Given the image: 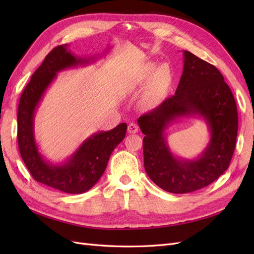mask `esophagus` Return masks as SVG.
<instances>
[{"instance_id":"34e87169","label":"esophagus","mask_w":254,"mask_h":254,"mask_svg":"<svg viewBox=\"0 0 254 254\" xmlns=\"http://www.w3.org/2000/svg\"><path fill=\"white\" fill-rule=\"evenodd\" d=\"M137 131H139V126L134 124V123H130V124L128 125V132L129 133H136Z\"/></svg>"}]
</instances>
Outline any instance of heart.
<instances>
[{"label": "heart", "mask_w": 254, "mask_h": 254, "mask_svg": "<svg viewBox=\"0 0 254 254\" xmlns=\"http://www.w3.org/2000/svg\"><path fill=\"white\" fill-rule=\"evenodd\" d=\"M173 82L174 73L170 64L158 65L156 63H147L130 79V88L137 90L146 86L141 97V105L145 109L152 110L165 102Z\"/></svg>", "instance_id": "obj_1"}]
</instances>
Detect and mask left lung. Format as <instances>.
Returning a JSON list of instances; mask_svg holds the SVG:
<instances>
[{
	"instance_id": "8db88e82",
	"label": "left lung",
	"mask_w": 254,
	"mask_h": 254,
	"mask_svg": "<svg viewBox=\"0 0 254 254\" xmlns=\"http://www.w3.org/2000/svg\"><path fill=\"white\" fill-rule=\"evenodd\" d=\"M183 73L174 96L137 120L143 139L144 166L159 188L186 194L207 187L226 172L234 152L238 117L234 96L214 65L183 51ZM197 115L207 123L210 141L202 155L176 157L165 130L180 117Z\"/></svg>"
}]
</instances>
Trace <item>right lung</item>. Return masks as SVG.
I'll use <instances>...</instances> for the list:
<instances>
[{"instance_id":"right-lung-1","label":"right lung","mask_w":254,"mask_h":254,"mask_svg":"<svg viewBox=\"0 0 254 254\" xmlns=\"http://www.w3.org/2000/svg\"><path fill=\"white\" fill-rule=\"evenodd\" d=\"M67 47L59 45L51 51L23 91L18 107V144L21 157L36 181L64 193L82 194L93 188L104 174L112 151L124 140L127 124L122 123L109 131L92 134L63 163L53 164L42 157L35 140L34 120L44 92L58 72L87 65L97 59L75 56Z\"/></svg>"}]
</instances>
